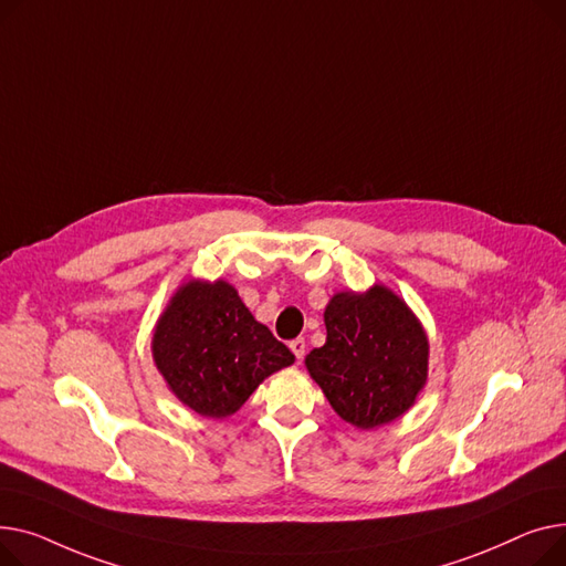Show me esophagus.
<instances>
[{
    "label": "esophagus",
    "instance_id": "34e87169",
    "mask_svg": "<svg viewBox=\"0 0 566 566\" xmlns=\"http://www.w3.org/2000/svg\"><path fill=\"white\" fill-rule=\"evenodd\" d=\"M290 349L294 352L296 360H302V358H304V354H306V340H304V338H296V340H292V343H290Z\"/></svg>",
    "mask_w": 566,
    "mask_h": 566
}]
</instances>
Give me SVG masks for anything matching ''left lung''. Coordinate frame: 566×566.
<instances>
[{
  "mask_svg": "<svg viewBox=\"0 0 566 566\" xmlns=\"http://www.w3.org/2000/svg\"><path fill=\"white\" fill-rule=\"evenodd\" d=\"M324 326L326 343L304 363L345 422L375 429L416 405L429 375V338L400 294L381 283L336 292Z\"/></svg>",
  "mask_w": 566,
  "mask_h": 566,
  "instance_id": "left-lung-1",
  "label": "left lung"
}]
</instances>
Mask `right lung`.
<instances>
[{"label": "right lung", "mask_w": 566, "mask_h": 566, "mask_svg": "<svg viewBox=\"0 0 566 566\" xmlns=\"http://www.w3.org/2000/svg\"><path fill=\"white\" fill-rule=\"evenodd\" d=\"M150 352L166 388L203 418H228L274 373L294 363L228 281H185L153 328Z\"/></svg>", "instance_id": "1"}]
</instances>
